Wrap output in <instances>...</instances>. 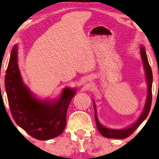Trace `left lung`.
<instances>
[{
    "mask_svg": "<svg viewBox=\"0 0 159 159\" xmlns=\"http://www.w3.org/2000/svg\"><path fill=\"white\" fill-rule=\"evenodd\" d=\"M140 53H141V57H142L143 65H144V68L145 70V75H146V80L148 82V96L146 99V103H145L144 109L142 114L139 117V119L137 120L135 123L131 127L127 128V129H121V130H116V129H108V128L104 127L102 126L98 121V119L97 118L96 114V109H95V106L94 103V108H95V121H96L97 128L98 129L102 135L105 138H116V139H125L127 138L129 135L133 133L134 130L138 128L140 124L147 118L148 115L150 112V109H151V102H152V83H153V74H152V70L150 66L148 60L147 55L145 53V48L143 46H141L140 48Z\"/></svg>",
    "mask_w": 159,
    "mask_h": 159,
    "instance_id": "1",
    "label": "left lung"
}]
</instances>
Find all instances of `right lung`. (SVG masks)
Wrapping results in <instances>:
<instances>
[{
	"label": "right lung",
	"mask_w": 159,
	"mask_h": 159,
	"mask_svg": "<svg viewBox=\"0 0 159 159\" xmlns=\"http://www.w3.org/2000/svg\"><path fill=\"white\" fill-rule=\"evenodd\" d=\"M17 45L13 48L5 86L13 119L32 138L47 140L61 134L66 124L68 106L75 90L65 88L58 101L51 103L32 96L24 85L17 64Z\"/></svg>",
	"instance_id": "add662e5"
}]
</instances>
